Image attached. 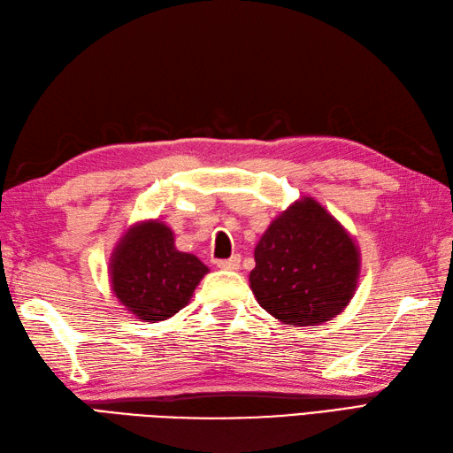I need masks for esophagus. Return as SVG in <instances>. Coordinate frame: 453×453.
I'll use <instances>...</instances> for the list:
<instances>
[{
	"label": "esophagus",
	"instance_id": "1",
	"mask_svg": "<svg viewBox=\"0 0 453 453\" xmlns=\"http://www.w3.org/2000/svg\"><path fill=\"white\" fill-rule=\"evenodd\" d=\"M217 267L225 271H236L240 267V256H233L230 259H219Z\"/></svg>",
	"mask_w": 453,
	"mask_h": 453
}]
</instances>
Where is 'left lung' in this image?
Returning <instances> with one entry per match:
<instances>
[{"label":"left lung","instance_id":"obj_1","mask_svg":"<svg viewBox=\"0 0 453 453\" xmlns=\"http://www.w3.org/2000/svg\"><path fill=\"white\" fill-rule=\"evenodd\" d=\"M253 256L251 292L265 311L286 325L326 323L356 292V242L313 197H303L274 219Z\"/></svg>","mask_w":453,"mask_h":453}]
</instances>
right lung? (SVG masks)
<instances>
[{
	"label": "right lung",
	"mask_w": 453,
	"mask_h": 453,
	"mask_svg": "<svg viewBox=\"0 0 453 453\" xmlns=\"http://www.w3.org/2000/svg\"><path fill=\"white\" fill-rule=\"evenodd\" d=\"M209 269L174 248L173 230L150 220L130 228L115 248L111 286L127 310L146 323L165 321L188 303Z\"/></svg>",
	"instance_id": "1"
}]
</instances>
